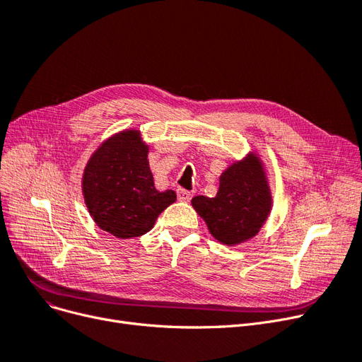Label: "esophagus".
<instances>
[{
    "label": "esophagus",
    "instance_id": "esophagus-1",
    "mask_svg": "<svg viewBox=\"0 0 362 362\" xmlns=\"http://www.w3.org/2000/svg\"><path fill=\"white\" fill-rule=\"evenodd\" d=\"M177 198H179V201H182V202H187V201H191L192 192L186 191V189H177Z\"/></svg>",
    "mask_w": 362,
    "mask_h": 362
}]
</instances>
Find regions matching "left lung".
Segmentation results:
<instances>
[{
	"instance_id": "1",
	"label": "left lung",
	"mask_w": 362,
	"mask_h": 362,
	"mask_svg": "<svg viewBox=\"0 0 362 362\" xmlns=\"http://www.w3.org/2000/svg\"><path fill=\"white\" fill-rule=\"evenodd\" d=\"M191 202L218 243L238 245L256 237L272 209L271 187L257 153L250 152L220 175L214 198L198 195Z\"/></svg>"
}]
</instances>
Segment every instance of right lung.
Instances as JSON below:
<instances>
[{"mask_svg": "<svg viewBox=\"0 0 362 362\" xmlns=\"http://www.w3.org/2000/svg\"><path fill=\"white\" fill-rule=\"evenodd\" d=\"M148 152L139 130H124L106 139L84 168L81 186L88 213L117 238L145 235L176 201L175 191H156Z\"/></svg>", "mask_w": 362, "mask_h": 362, "instance_id": "1", "label": "right lung"}]
</instances>
